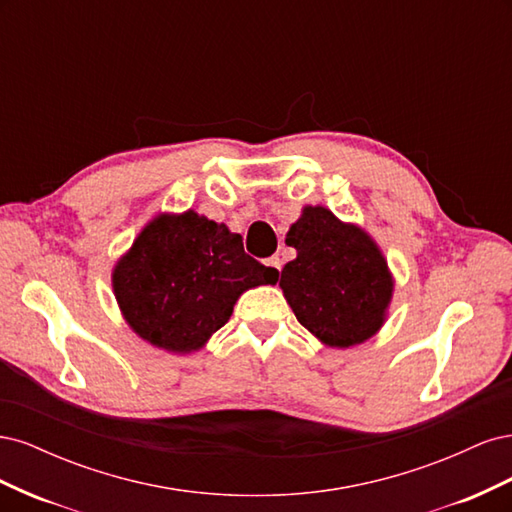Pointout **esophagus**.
Listing matches in <instances>:
<instances>
[{
    "label": "esophagus",
    "instance_id": "esophagus-1",
    "mask_svg": "<svg viewBox=\"0 0 512 512\" xmlns=\"http://www.w3.org/2000/svg\"><path fill=\"white\" fill-rule=\"evenodd\" d=\"M267 267H271L275 273H280V271H282V258H280V256L267 258Z\"/></svg>",
    "mask_w": 512,
    "mask_h": 512
}]
</instances>
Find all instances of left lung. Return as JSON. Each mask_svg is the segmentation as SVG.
I'll return each mask as SVG.
<instances>
[{"label": "left lung", "mask_w": 512, "mask_h": 512, "mask_svg": "<svg viewBox=\"0 0 512 512\" xmlns=\"http://www.w3.org/2000/svg\"><path fill=\"white\" fill-rule=\"evenodd\" d=\"M297 258L282 269L280 286L303 327L329 348L374 337L386 320L395 280L367 232L307 205L286 235Z\"/></svg>", "instance_id": "obj_1"}]
</instances>
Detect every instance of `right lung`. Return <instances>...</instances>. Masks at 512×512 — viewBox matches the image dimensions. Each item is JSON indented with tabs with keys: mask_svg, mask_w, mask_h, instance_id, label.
<instances>
[{
	"mask_svg": "<svg viewBox=\"0 0 512 512\" xmlns=\"http://www.w3.org/2000/svg\"><path fill=\"white\" fill-rule=\"evenodd\" d=\"M275 282L271 267L243 252L241 235L192 209L158 213L113 269L128 327L175 354L203 348L245 290Z\"/></svg>",
	"mask_w": 512,
	"mask_h": 512,
	"instance_id": "right-lung-1",
	"label": "right lung"
}]
</instances>
